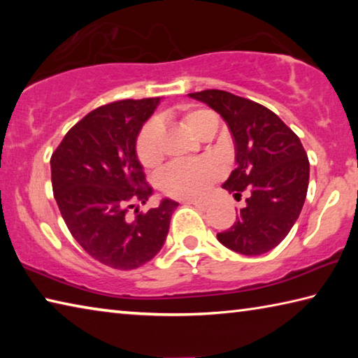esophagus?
Returning <instances> with one entry per match:
<instances>
[{"label":"esophagus","mask_w":358,"mask_h":358,"mask_svg":"<svg viewBox=\"0 0 358 358\" xmlns=\"http://www.w3.org/2000/svg\"><path fill=\"white\" fill-rule=\"evenodd\" d=\"M186 203L192 205V207H196L197 210H201V211L208 210V207H210V205H208L207 202H199V201H186Z\"/></svg>","instance_id":"esophagus-1"}]
</instances>
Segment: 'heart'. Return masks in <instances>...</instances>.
Here are the masks:
<instances>
[{"mask_svg": "<svg viewBox=\"0 0 358 358\" xmlns=\"http://www.w3.org/2000/svg\"><path fill=\"white\" fill-rule=\"evenodd\" d=\"M181 123L199 138L213 136L217 128L216 115L207 108H186ZM162 126L151 120L143 124L136 141V153L145 169H153L162 161ZM222 166L213 157L196 161H177L169 164L157 177V186L169 197L181 201H201L208 196L217 180L222 177Z\"/></svg>", "mask_w": 358, "mask_h": 358, "instance_id": "b5f03b06", "label": "heart"}]
</instances>
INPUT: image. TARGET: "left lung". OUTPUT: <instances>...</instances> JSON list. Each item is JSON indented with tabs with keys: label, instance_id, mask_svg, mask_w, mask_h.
<instances>
[{
	"label": "left lung",
	"instance_id": "1",
	"mask_svg": "<svg viewBox=\"0 0 358 358\" xmlns=\"http://www.w3.org/2000/svg\"><path fill=\"white\" fill-rule=\"evenodd\" d=\"M226 121L235 142V161L224 189L246 205L217 240L235 252L260 256L286 238L299 220L310 181V161L299 136L257 102L222 90L189 93Z\"/></svg>",
	"mask_w": 358,
	"mask_h": 358
}]
</instances>
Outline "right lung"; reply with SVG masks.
I'll use <instances>...</instances> for the list:
<instances>
[{"mask_svg": "<svg viewBox=\"0 0 358 358\" xmlns=\"http://www.w3.org/2000/svg\"><path fill=\"white\" fill-rule=\"evenodd\" d=\"M159 98L124 99L90 112L72 126L50 157L53 196L76 241L117 270L147 264L164 245L178 202L129 218L153 189L137 159L136 141Z\"/></svg>", "mask_w": 358, "mask_h": 358, "instance_id": "obj_1", "label": "right lung"}]
</instances>
